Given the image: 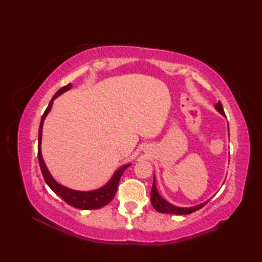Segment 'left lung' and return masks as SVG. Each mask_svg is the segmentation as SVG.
Wrapping results in <instances>:
<instances>
[{
	"label": "left lung",
	"instance_id": "left-lung-1",
	"mask_svg": "<svg viewBox=\"0 0 262 262\" xmlns=\"http://www.w3.org/2000/svg\"><path fill=\"white\" fill-rule=\"evenodd\" d=\"M216 110L219 111L221 114L225 115L223 106H222L221 101H219L215 105ZM150 199H151V203L152 207L159 212H163V214H174V215H187V214H192V212L196 211L199 209L206 205L207 202L202 203V205H199L196 207H192V208H179L176 206H172L171 203H168L167 201L164 200L163 198H161V195L158 194L157 188H156V183H155V178H154V184H152V188H151V195H150Z\"/></svg>",
	"mask_w": 262,
	"mask_h": 262
}]
</instances>
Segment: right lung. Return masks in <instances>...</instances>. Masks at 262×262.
<instances>
[{
	"mask_svg": "<svg viewBox=\"0 0 262 262\" xmlns=\"http://www.w3.org/2000/svg\"><path fill=\"white\" fill-rule=\"evenodd\" d=\"M72 88V84H68V85L62 86L56 94L53 96L52 100L50 101V105L47 106V108L45 112L42 114L41 121H40V126H39V134H38V159H39V165H40V170L43 179H45L46 184L50 186L51 189L54 192L56 195L63 200L64 202H67L69 206L77 208V209H99V208L104 207L105 205H107L108 202L113 200L115 192H117L119 181H120L121 176L123 173V171L129 166L128 165L122 166L120 170H118L115 172V174L113 176V178L111 179L110 183L97 190H92V192H76V190L69 189L67 187H63L56 183V181L53 179V177L51 176L50 172H48L47 167L43 163V159L41 156V150H40V143H41V133H42V123L43 120H45L47 113L50 112V110L53 105V100H54L57 96H60L61 94H63L64 91L69 90Z\"/></svg>",
	"mask_w": 262,
	"mask_h": 262,
	"instance_id": "right-lung-1",
	"label": "right lung"
}]
</instances>
